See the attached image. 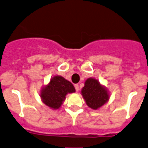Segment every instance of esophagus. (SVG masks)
Segmentation results:
<instances>
[{"label":"esophagus","mask_w":148,"mask_h":148,"mask_svg":"<svg viewBox=\"0 0 148 148\" xmlns=\"http://www.w3.org/2000/svg\"><path fill=\"white\" fill-rule=\"evenodd\" d=\"M74 87H75V90L76 91L78 92L79 91V84H74Z\"/></svg>","instance_id":"obj_1"}]
</instances>
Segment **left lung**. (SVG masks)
Instances as JSON below:
<instances>
[{
    "instance_id": "8db88e82",
    "label": "left lung",
    "mask_w": 148,
    "mask_h": 148,
    "mask_svg": "<svg viewBox=\"0 0 148 148\" xmlns=\"http://www.w3.org/2000/svg\"><path fill=\"white\" fill-rule=\"evenodd\" d=\"M82 95L86 103L92 109H97L104 105L109 99L107 90L95 79L89 78L84 82Z\"/></svg>"
}]
</instances>
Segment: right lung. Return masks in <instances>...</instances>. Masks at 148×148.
<instances>
[{
  "label": "right lung",
  "mask_w": 148,
  "mask_h": 148,
  "mask_svg": "<svg viewBox=\"0 0 148 148\" xmlns=\"http://www.w3.org/2000/svg\"><path fill=\"white\" fill-rule=\"evenodd\" d=\"M75 92V88L70 82L61 76L53 77L47 85L41 91L42 102L48 107L58 109L61 107L67 93Z\"/></svg>",
  "instance_id": "1"
}]
</instances>
